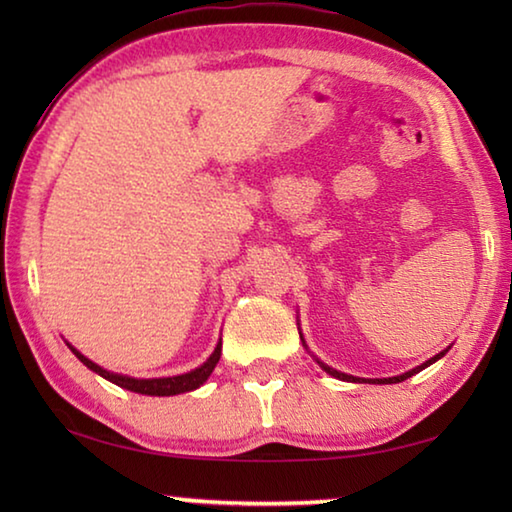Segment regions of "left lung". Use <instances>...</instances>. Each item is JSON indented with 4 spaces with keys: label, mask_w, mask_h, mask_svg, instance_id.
<instances>
[{
    "label": "left lung",
    "mask_w": 512,
    "mask_h": 512,
    "mask_svg": "<svg viewBox=\"0 0 512 512\" xmlns=\"http://www.w3.org/2000/svg\"><path fill=\"white\" fill-rule=\"evenodd\" d=\"M447 352V350H445ZM445 352H440V354H436V357H431L427 363H422V366H418V368H413V370H409V372H404V375H397V377H388V379H370V384H397V381H404V379H409L411 375H415V372H420V370H424L427 366H431L433 361H438L440 357H443ZM320 363V361H318ZM320 368H323L327 375H332V377H336V379H343V381H368V379H359V377H352V375H345V372H339V370H334V368H329V366H325V363H320Z\"/></svg>",
    "instance_id": "8db88e82"
}]
</instances>
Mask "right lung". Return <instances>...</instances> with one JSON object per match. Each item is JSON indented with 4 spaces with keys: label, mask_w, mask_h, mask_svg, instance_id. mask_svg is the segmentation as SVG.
<instances>
[{
    "label": "right lung",
    "mask_w": 512,
    "mask_h": 512,
    "mask_svg": "<svg viewBox=\"0 0 512 512\" xmlns=\"http://www.w3.org/2000/svg\"><path fill=\"white\" fill-rule=\"evenodd\" d=\"M69 348H72V345H69ZM72 352H74L76 357H79L90 370L97 372V375H101L103 379L112 381V384L126 388V391L142 393V395H158V397H164V395H178V393L194 391V388L201 386L203 381L212 375L214 366H216V363H219V359H221V343L216 345V350L212 352V357L207 359L201 368H196V370H192V372H185V375L164 377V379H133V377H126V375H115V372L103 370V368L97 366V363H94V361L85 359L83 354L76 352L74 348H72Z\"/></svg>",
    "instance_id": "add662e5"
}]
</instances>
